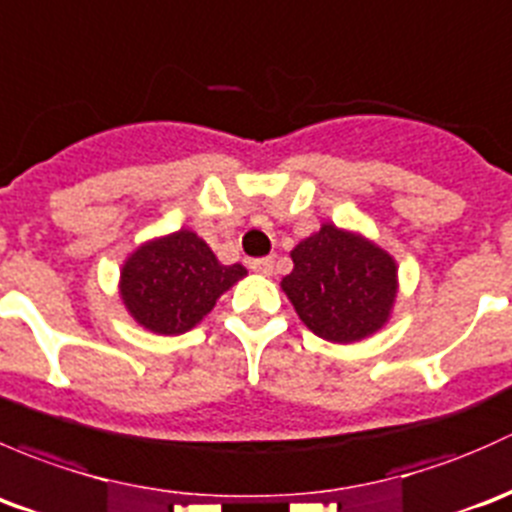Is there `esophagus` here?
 I'll use <instances>...</instances> for the list:
<instances>
[{
  "mask_svg": "<svg viewBox=\"0 0 512 512\" xmlns=\"http://www.w3.org/2000/svg\"><path fill=\"white\" fill-rule=\"evenodd\" d=\"M249 268L254 273H261V276H271L273 273V258H254L249 263Z\"/></svg>",
  "mask_w": 512,
  "mask_h": 512,
  "instance_id": "34e87169",
  "label": "esophagus"
}]
</instances>
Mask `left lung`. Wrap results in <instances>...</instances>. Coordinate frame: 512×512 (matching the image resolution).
<instances>
[{
	"instance_id": "1",
	"label": "left lung",
	"mask_w": 512,
	"mask_h": 512,
	"mask_svg": "<svg viewBox=\"0 0 512 512\" xmlns=\"http://www.w3.org/2000/svg\"><path fill=\"white\" fill-rule=\"evenodd\" d=\"M293 271L281 281L305 328L352 345L387 325L397 300V261L357 231L323 224L291 251Z\"/></svg>"
}]
</instances>
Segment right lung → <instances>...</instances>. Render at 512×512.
<instances>
[{
	"mask_svg": "<svg viewBox=\"0 0 512 512\" xmlns=\"http://www.w3.org/2000/svg\"><path fill=\"white\" fill-rule=\"evenodd\" d=\"M244 276L241 263L224 266L202 236L179 229L125 258L118 288L135 323L157 335H182Z\"/></svg>",
	"mask_w": 512,
	"mask_h": 512,
	"instance_id": "1",
	"label": "right lung"
}]
</instances>
